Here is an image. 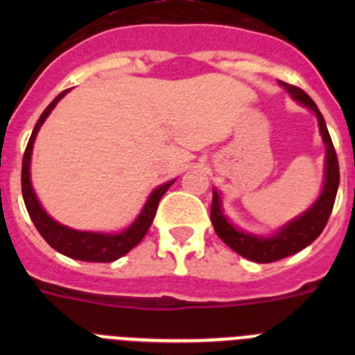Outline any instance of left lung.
<instances>
[{
	"label": "left lung",
	"instance_id": "8db88e82",
	"mask_svg": "<svg viewBox=\"0 0 355 355\" xmlns=\"http://www.w3.org/2000/svg\"><path fill=\"white\" fill-rule=\"evenodd\" d=\"M279 85L288 90V94L293 97L295 101L302 103L304 106L311 108L316 117H318L320 133H322L325 149H327V155H325V183L324 190H322V193H320V197L311 208L300 216H297L290 224L284 225L283 229H279L277 234L268 238L238 231L224 216L220 197H218L216 190H213L211 224L215 227V233L234 252L256 263H272L277 261V259L288 258L291 254L299 252V250L306 249L309 243H313L327 225L332 206H334V200H336L338 184H340V165H338V156L334 146H332L331 135H329L327 126H325L324 115L320 114L318 106L302 89L295 87V85L284 83V81H279Z\"/></svg>",
	"mask_w": 355,
	"mask_h": 355
}]
</instances>
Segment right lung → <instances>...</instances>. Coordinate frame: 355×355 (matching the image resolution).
Returning a JSON list of instances; mask_svg holds the SVG:
<instances>
[{"instance_id":"obj_1","label":"right lung","mask_w":355,"mask_h":355,"mask_svg":"<svg viewBox=\"0 0 355 355\" xmlns=\"http://www.w3.org/2000/svg\"><path fill=\"white\" fill-rule=\"evenodd\" d=\"M65 94H67V90L58 94V96L51 101V105L44 110L40 119L37 121L35 128H33V133H31L30 140H28L26 150H24V156H23V172H21V187H23L24 205H26V209L28 213H30L31 222L35 224L40 236L48 241L49 245H51L55 250H58L60 254L69 256V258L72 259H80V261H94V263L115 261V259H119L121 256L130 252L135 245H139L140 240L146 236L150 224H153L156 209H158L159 199H162L163 193L167 192L168 187H171L174 181H168V183L156 188L155 192L149 196V199H147L142 213L137 216V220H135L126 231H122V233L119 234L76 231V229H71L67 227V225H62L58 224V222L53 220L51 216L42 209L35 192H33V188H31L30 159H31L33 142H35V137L37 133H39L40 126H42V122L46 121V117L51 114V110L55 108L56 103L60 101Z\"/></svg>"}]
</instances>
